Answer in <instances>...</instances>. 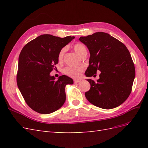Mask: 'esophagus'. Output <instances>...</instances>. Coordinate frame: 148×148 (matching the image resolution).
<instances>
[{"label":"esophagus","mask_w":148,"mask_h":148,"mask_svg":"<svg viewBox=\"0 0 148 148\" xmlns=\"http://www.w3.org/2000/svg\"><path fill=\"white\" fill-rule=\"evenodd\" d=\"M80 82H81V80L80 79H74L73 80V82L75 83H79Z\"/></svg>","instance_id":"obj_1"}]
</instances>
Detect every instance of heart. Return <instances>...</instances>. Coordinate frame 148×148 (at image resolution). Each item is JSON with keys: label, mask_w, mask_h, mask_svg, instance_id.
I'll list each match as a JSON object with an SVG mask.
<instances>
[{"label": "heart", "mask_w": 148, "mask_h": 148, "mask_svg": "<svg viewBox=\"0 0 148 148\" xmlns=\"http://www.w3.org/2000/svg\"><path fill=\"white\" fill-rule=\"evenodd\" d=\"M73 49L80 56H83L84 53H86V47L83 44L81 43H76L73 45ZM65 52V48H62L59 51L58 54V60L60 62H62L64 59V56ZM84 68L83 66H77V67H72L68 66L65 69L64 73L69 76V77L73 78H78L81 77L82 73L84 71Z\"/></svg>", "instance_id": "1"}]
</instances>
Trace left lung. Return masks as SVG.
Returning <instances> with one entry per match:
<instances>
[{
	"label": "left lung",
	"mask_w": 148,
	"mask_h": 148,
	"mask_svg": "<svg viewBox=\"0 0 148 148\" xmlns=\"http://www.w3.org/2000/svg\"><path fill=\"white\" fill-rule=\"evenodd\" d=\"M79 40L90 52L84 74L95 77L97 71H101L96 82L87 79L91 88L85 92L86 99L105 109L121 105L130 95L135 77V65L128 49L118 39L103 32L82 36Z\"/></svg>",
	"instance_id": "obj_1"
}]
</instances>
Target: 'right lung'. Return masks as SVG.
Instances as JSON below:
<instances>
[{"label": "right lung", "instance_id": "1", "mask_svg": "<svg viewBox=\"0 0 148 148\" xmlns=\"http://www.w3.org/2000/svg\"><path fill=\"white\" fill-rule=\"evenodd\" d=\"M75 37L64 38L42 34L28 42L19 56L16 83L25 102L36 112L48 114L64 105L65 87L73 84L71 78L60 76L57 80L50 76L58 64L61 49Z\"/></svg>", "mask_w": 148, "mask_h": 148}]
</instances>
